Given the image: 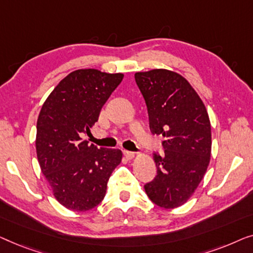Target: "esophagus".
Segmentation results:
<instances>
[{
	"label": "esophagus",
	"mask_w": 253,
	"mask_h": 253,
	"mask_svg": "<svg viewBox=\"0 0 253 253\" xmlns=\"http://www.w3.org/2000/svg\"><path fill=\"white\" fill-rule=\"evenodd\" d=\"M124 154H125V156H126V158H128V159H133L134 157H135V154L134 152H131V151H124Z\"/></svg>",
	"instance_id": "esophagus-1"
}]
</instances>
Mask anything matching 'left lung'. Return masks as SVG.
Returning a JSON list of instances; mask_svg holds the SVG:
<instances>
[{"mask_svg": "<svg viewBox=\"0 0 253 253\" xmlns=\"http://www.w3.org/2000/svg\"><path fill=\"white\" fill-rule=\"evenodd\" d=\"M145 99L152 134L163 135V157L154 154L157 175L144 186L163 209L189 199L204 177L211 158V123L204 103L179 73L155 69L135 73Z\"/></svg>", "mask_w": 253, "mask_h": 253, "instance_id": "obj_1", "label": "left lung"}]
</instances>
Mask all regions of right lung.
<instances>
[{
  "mask_svg": "<svg viewBox=\"0 0 253 253\" xmlns=\"http://www.w3.org/2000/svg\"><path fill=\"white\" fill-rule=\"evenodd\" d=\"M124 78L96 69L71 72L42 105L37 124L38 161L54 196L64 208L89 211L103 201L119 149L97 148L83 140Z\"/></svg>",
  "mask_w": 253,
  "mask_h": 253,
  "instance_id": "1",
  "label": "right lung"
}]
</instances>
